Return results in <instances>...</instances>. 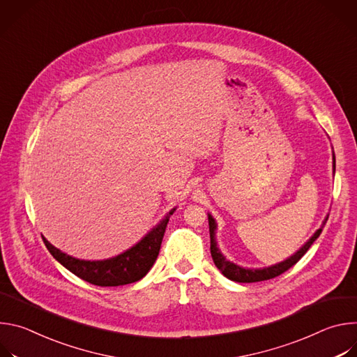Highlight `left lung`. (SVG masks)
<instances>
[{"label": "left lung", "instance_id": "left-lung-1", "mask_svg": "<svg viewBox=\"0 0 357 357\" xmlns=\"http://www.w3.org/2000/svg\"><path fill=\"white\" fill-rule=\"evenodd\" d=\"M335 160V158H333ZM335 162V161H333ZM335 168V165H333ZM209 218V231H211V254H212V259H213V263L215 266L222 271V274L231 280V281H236V282H259V281H266V280H271V278H275L278 275H281L282 273H285L288 268H291L292 266H295L301 259L305 252H307L310 250V247L312 245V243L319 237V234L322 233V229L328 220V218L325 219L324 225L321 226V229H318L315 231V234L305 243L294 256H291L289 259H287L285 261L282 263H278L275 266H271V267H267V268H257V270H250V268H243L240 266H236L234 263H230L229 260H226L223 257V254L219 251L218 248V243L215 240V230H216V222L215 219L208 215Z\"/></svg>", "mask_w": 357, "mask_h": 357}]
</instances>
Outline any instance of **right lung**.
<instances>
[{"mask_svg": "<svg viewBox=\"0 0 357 357\" xmlns=\"http://www.w3.org/2000/svg\"><path fill=\"white\" fill-rule=\"evenodd\" d=\"M174 211L175 209H172L165 216V219H162L160 225L152 229L139 243L120 254V256L109 260H79L62 252L59 248L50 244L45 237L43 243L49 252L54 256V259H56L63 267H66L79 278L98 287L126 285L145 277L151 267L154 266L160 254L161 243L164 238L167 225L169 222V216L174 213Z\"/></svg>", "mask_w": 357, "mask_h": 357, "instance_id": "1", "label": "right lung"}]
</instances>
